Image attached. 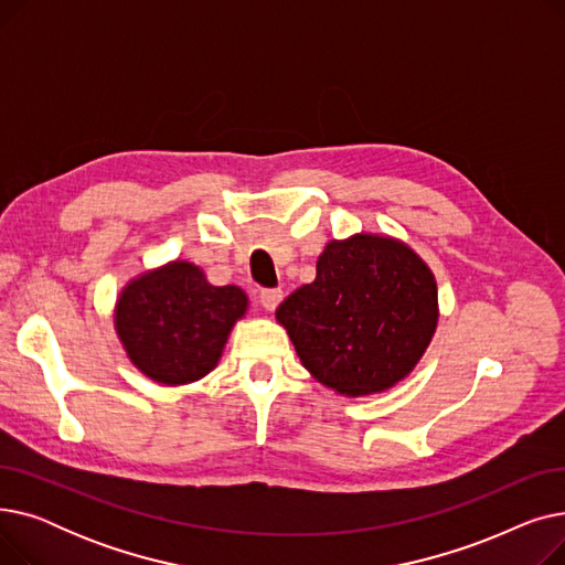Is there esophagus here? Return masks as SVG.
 Segmentation results:
<instances>
[{"label": "esophagus", "instance_id": "obj_1", "mask_svg": "<svg viewBox=\"0 0 565 565\" xmlns=\"http://www.w3.org/2000/svg\"><path fill=\"white\" fill-rule=\"evenodd\" d=\"M281 300H284L281 290H260V305L265 307V311H275Z\"/></svg>", "mask_w": 565, "mask_h": 565}]
</instances>
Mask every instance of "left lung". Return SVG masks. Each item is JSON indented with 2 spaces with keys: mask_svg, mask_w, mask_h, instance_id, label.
Returning <instances> with one entry per match:
<instances>
[{
  "mask_svg": "<svg viewBox=\"0 0 565 565\" xmlns=\"http://www.w3.org/2000/svg\"><path fill=\"white\" fill-rule=\"evenodd\" d=\"M275 316L324 387L348 398L382 394L417 369L435 337L437 281L407 243L362 231L324 245L316 279Z\"/></svg>",
  "mask_w": 565,
  "mask_h": 565,
  "instance_id": "obj_1",
  "label": "left lung"
}]
</instances>
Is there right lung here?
<instances>
[{"label":"right lung","mask_w":565,"mask_h":565,"mask_svg":"<svg viewBox=\"0 0 565 565\" xmlns=\"http://www.w3.org/2000/svg\"><path fill=\"white\" fill-rule=\"evenodd\" d=\"M247 309L241 286H213L199 265L175 258L121 288L114 330L146 377L181 387L217 366L233 324Z\"/></svg>","instance_id":"obj_1"}]
</instances>
